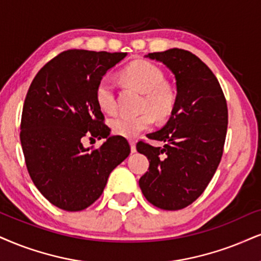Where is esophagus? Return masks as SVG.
<instances>
[{"label": "esophagus", "instance_id": "34e87169", "mask_svg": "<svg viewBox=\"0 0 261 261\" xmlns=\"http://www.w3.org/2000/svg\"><path fill=\"white\" fill-rule=\"evenodd\" d=\"M129 144H130V151H132V153L137 152V146H136V141H134V140H130V141H129Z\"/></svg>", "mask_w": 261, "mask_h": 261}]
</instances>
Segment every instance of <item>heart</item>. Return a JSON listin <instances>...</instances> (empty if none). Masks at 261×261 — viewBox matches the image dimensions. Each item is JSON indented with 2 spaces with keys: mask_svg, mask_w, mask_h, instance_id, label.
I'll return each instance as SVG.
<instances>
[{
  "mask_svg": "<svg viewBox=\"0 0 261 261\" xmlns=\"http://www.w3.org/2000/svg\"><path fill=\"white\" fill-rule=\"evenodd\" d=\"M121 77L125 83L144 93L143 106L149 108L156 117L163 118L172 111L175 102V94L173 89L163 82L165 75L160 67L145 60H137L122 70ZM95 99L102 111L112 112L115 110V83L110 76H104L98 82ZM150 113L149 110L141 111L139 114L121 112L111 118L110 127L116 136L134 138L140 132L151 127L153 117Z\"/></svg>",
  "mask_w": 261,
  "mask_h": 261,
  "instance_id": "1",
  "label": "heart"
}]
</instances>
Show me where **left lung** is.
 Returning a JSON list of instances; mask_svg holds the SVG:
<instances>
[{
  "instance_id": "1",
  "label": "left lung",
  "mask_w": 261,
  "mask_h": 261,
  "mask_svg": "<svg viewBox=\"0 0 261 261\" xmlns=\"http://www.w3.org/2000/svg\"><path fill=\"white\" fill-rule=\"evenodd\" d=\"M145 58L172 71L176 96L167 123L147 136L165 146L138 143V152L150 162L139 186L151 204L178 211L202 195L219 166L227 129L226 100L214 73L191 52L172 48Z\"/></svg>"
}]
</instances>
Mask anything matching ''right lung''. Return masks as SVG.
I'll return each instance as SVG.
<instances>
[{
  "label": "right lung",
  "instance_id": "add662e5",
  "mask_svg": "<svg viewBox=\"0 0 261 261\" xmlns=\"http://www.w3.org/2000/svg\"><path fill=\"white\" fill-rule=\"evenodd\" d=\"M127 53L66 50L35 76L24 101L20 143L32 181L56 207L79 212L100 197L110 173L129 156L123 137L110 136L95 99L98 82ZM86 135L104 137L85 148Z\"/></svg>",
  "mask_w": 261,
  "mask_h": 261
}]
</instances>
